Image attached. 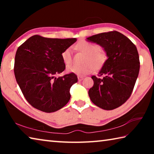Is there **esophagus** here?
Here are the masks:
<instances>
[{
	"mask_svg": "<svg viewBox=\"0 0 154 154\" xmlns=\"http://www.w3.org/2000/svg\"><path fill=\"white\" fill-rule=\"evenodd\" d=\"M83 79V77L78 76V81H79V82H81V81H82Z\"/></svg>",
	"mask_w": 154,
	"mask_h": 154,
	"instance_id": "esophagus-1",
	"label": "esophagus"
}]
</instances>
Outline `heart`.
<instances>
[{"mask_svg": "<svg viewBox=\"0 0 154 154\" xmlns=\"http://www.w3.org/2000/svg\"><path fill=\"white\" fill-rule=\"evenodd\" d=\"M79 51L86 54L84 62H86L83 66L71 64L67 66V71L75 73L80 76L90 74L92 72L96 67H100L105 61V56L100 51V47L96 44L90 43L88 41H82L77 45ZM62 58L64 64H69L72 61L71 50L67 48L62 53Z\"/></svg>", "mask_w": 154, "mask_h": 154, "instance_id": "obj_1", "label": "heart"}]
</instances>
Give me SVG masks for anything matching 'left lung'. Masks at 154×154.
Returning <instances> with one entry per match:
<instances>
[{"label": "left lung", "mask_w": 154, "mask_h": 154, "mask_svg": "<svg viewBox=\"0 0 154 154\" xmlns=\"http://www.w3.org/2000/svg\"><path fill=\"white\" fill-rule=\"evenodd\" d=\"M86 39L102 47L108 58L98 72L103 77H92L94 85L88 94L98 107L113 110L123 105L133 90L140 69L137 49L118 31L100 33Z\"/></svg>", "instance_id": "1"}]
</instances>
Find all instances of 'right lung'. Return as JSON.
Segmentation results:
<instances>
[{"label": "right lung", "instance_id": "1", "mask_svg": "<svg viewBox=\"0 0 154 154\" xmlns=\"http://www.w3.org/2000/svg\"><path fill=\"white\" fill-rule=\"evenodd\" d=\"M77 41L34 35L15 54L14 74L23 95L33 107L45 113L62 109L71 98L70 88L77 82L75 73L57 77L65 69L62 53Z\"/></svg>", "mask_w": 154, "mask_h": 154}]
</instances>
